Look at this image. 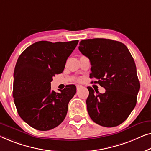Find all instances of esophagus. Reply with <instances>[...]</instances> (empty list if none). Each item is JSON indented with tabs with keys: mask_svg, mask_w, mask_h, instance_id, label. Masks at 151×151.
<instances>
[{
	"mask_svg": "<svg viewBox=\"0 0 151 151\" xmlns=\"http://www.w3.org/2000/svg\"><path fill=\"white\" fill-rule=\"evenodd\" d=\"M82 87V86H81V85H77V86H76V90H78V89L79 88H81Z\"/></svg>",
	"mask_w": 151,
	"mask_h": 151,
	"instance_id": "obj_1",
	"label": "esophagus"
}]
</instances>
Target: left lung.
<instances>
[{
    "mask_svg": "<svg viewBox=\"0 0 151 151\" xmlns=\"http://www.w3.org/2000/svg\"><path fill=\"white\" fill-rule=\"evenodd\" d=\"M78 49L90 59V78L106 90L101 94L88 88L90 117L101 126H118L134 109L140 88L132 55L122 42L103 38L81 40Z\"/></svg>",
    "mask_w": 151,
    "mask_h": 151,
    "instance_id": "obj_1",
    "label": "left lung"
}]
</instances>
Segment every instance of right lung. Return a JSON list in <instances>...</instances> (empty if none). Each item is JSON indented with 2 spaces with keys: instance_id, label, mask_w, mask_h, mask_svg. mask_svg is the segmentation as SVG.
Masks as SVG:
<instances>
[{
  "instance_id": "add662e5",
  "label": "right lung",
  "mask_w": 151,
  "mask_h": 151,
  "mask_svg": "<svg viewBox=\"0 0 151 151\" xmlns=\"http://www.w3.org/2000/svg\"><path fill=\"white\" fill-rule=\"evenodd\" d=\"M78 42L40 41L19 56L14 73L13 97L20 118L31 127L48 131L63 122L69 101L76 94L75 85L57 93L50 82L62 73L66 60Z\"/></svg>"
}]
</instances>
